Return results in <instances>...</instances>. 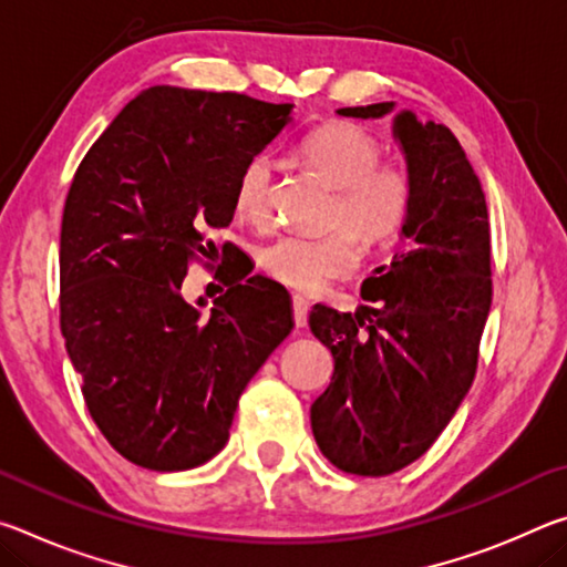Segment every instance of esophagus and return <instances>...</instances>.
<instances>
[{
	"label": "esophagus",
	"instance_id": "obj_1",
	"mask_svg": "<svg viewBox=\"0 0 567 567\" xmlns=\"http://www.w3.org/2000/svg\"><path fill=\"white\" fill-rule=\"evenodd\" d=\"M292 318L297 328H307V302L300 295L292 297Z\"/></svg>",
	"mask_w": 567,
	"mask_h": 567
}]
</instances>
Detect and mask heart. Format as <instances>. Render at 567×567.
<instances>
[{
	"mask_svg": "<svg viewBox=\"0 0 567 567\" xmlns=\"http://www.w3.org/2000/svg\"><path fill=\"white\" fill-rule=\"evenodd\" d=\"M300 157L334 187L328 223L348 227H334L322 237H277L262 247L260 267L290 290L318 292L358 270L360 237L368 247L395 243L410 223L415 185L405 162L382 159L380 140L352 122L332 120L315 127L302 140ZM272 159H247L235 182V213L262 227L272 217Z\"/></svg>",
	"mask_w": 567,
	"mask_h": 567,
	"instance_id": "heart-1",
	"label": "heart"
}]
</instances>
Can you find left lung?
<instances>
[{"mask_svg": "<svg viewBox=\"0 0 567 567\" xmlns=\"http://www.w3.org/2000/svg\"><path fill=\"white\" fill-rule=\"evenodd\" d=\"M395 104L342 107L382 117ZM415 185L408 245L362 282L364 305H315L310 330L332 352L328 390L312 402V435L342 473L382 477L427 453L473 385L491 312V225L480 179L445 124L395 117Z\"/></svg>", "mask_w": 567, "mask_h": 567, "instance_id": "1", "label": "left lung"}]
</instances>
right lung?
<instances>
[{
	"label": "right lung",
	"instance_id": "add662e5",
	"mask_svg": "<svg viewBox=\"0 0 567 567\" xmlns=\"http://www.w3.org/2000/svg\"><path fill=\"white\" fill-rule=\"evenodd\" d=\"M290 122L292 104L157 84L74 172L60 328L94 425L134 465L175 473L217 455L247 382L292 330L287 290L260 275H225L207 320L179 295L189 265L217 252L209 235L233 223L247 159Z\"/></svg>",
	"mask_w": 567,
	"mask_h": 567
}]
</instances>
